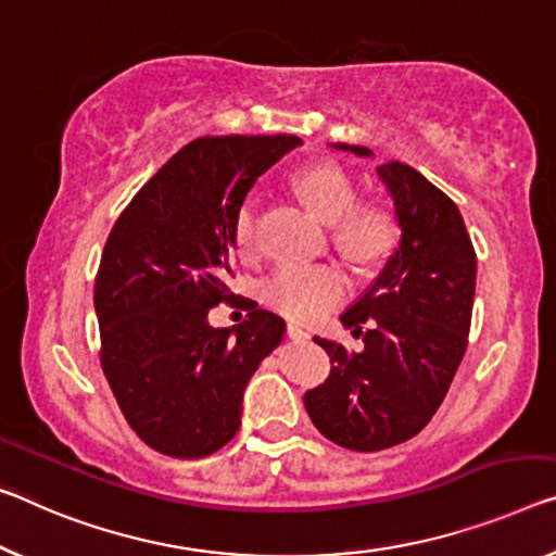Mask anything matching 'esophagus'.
Returning <instances> with one entry per match:
<instances>
[{
	"label": "esophagus",
	"instance_id": "obj_1",
	"mask_svg": "<svg viewBox=\"0 0 556 556\" xmlns=\"http://www.w3.org/2000/svg\"><path fill=\"white\" fill-rule=\"evenodd\" d=\"M286 332H288L290 340H311V332L303 330L301 326H295V323H288Z\"/></svg>",
	"mask_w": 556,
	"mask_h": 556
}]
</instances>
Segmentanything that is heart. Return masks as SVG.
Instances as JSON below:
<instances>
[{"label": "heart", "instance_id": "1", "mask_svg": "<svg viewBox=\"0 0 556 556\" xmlns=\"http://www.w3.org/2000/svg\"><path fill=\"white\" fill-rule=\"evenodd\" d=\"M293 186L315 216L336 224V243L357 263H378L397 245L395 213L382 203H357V186L338 164H315L293 178ZM258 211L245 201L233 218V241L243 255L255 249ZM348 280L336 266L280 263L263 280V301L293 320H315L343 301Z\"/></svg>", "mask_w": 556, "mask_h": 556}]
</instances>
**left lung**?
<instances>
[{"instance_id": "8db88e82", "label": "left lung", "mask_w": 556, "mask_h": 556, "mask_svg": "<svg viewBox=\"0 0 556 556\" xmlns=\"http://www.w3.org/2000/svg\"><path fill=\"white\" fill-rule=\"evenodd\" d=\"M336 149L372 153L350 143ZM378 174L395 201L400 249L340 318L365 348L348 353L315 338L330 357V375L303 395L313 425L357 452L400 445L438 413L467 350L477 278V255L455 201L400 161L378 166Z\"/></svg>"}]
</instances>
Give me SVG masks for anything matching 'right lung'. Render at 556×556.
Instances as JSON below:
<instances>
[{
    "label": "right lung",
    "mask_w": 556,
    "mask_h": 556,
    "mask_svg": "<svg viewBox=\"0 0 556 556\" xmlns=\"http://www.w3.org/2000/svg\"><path fill=\"white\" fill-rule=\"evenodd\" d=\"M298 136H201L174 153L116 218L93 307L99 361L131 430L161 455H213L241 427L243 390L286 323L255 303L249 320L211 328L236 303L233 218L263 170Z\"/></svg>",
    "instance_id": "add662e5"
}]
</instances>
